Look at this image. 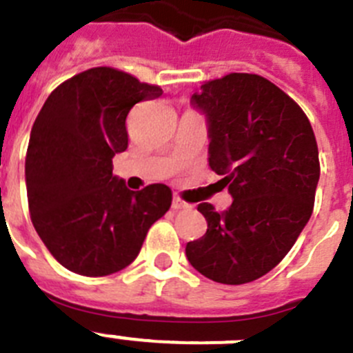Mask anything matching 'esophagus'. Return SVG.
<instances>
[{
    "label": "esophagus",
    "mask_w": 353,
    "mask_h": 353,
    "mask_svg": "<svg viewBox=\"0 0 353 353\" xmlns=\"http://www.w3.org/2000/svg\"><path fill=\"white\" fill-rule=\"evenodd\" d=\"M172 208L174 210H188V208H191V205L181 200L179 196H174L172 198Z\"/></svg>",
    "instance_id": "esophagus-1"
}]
</instances>
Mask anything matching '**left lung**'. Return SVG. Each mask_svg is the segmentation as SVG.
Returning a JSON list of instances; mask_svg holds the SVG:
<instances>
[{"label": "left lung", "instance_id": "1", "mask_svg": "<svg viewBox=\"0 0 353 353\" xmlns=\"http://www.w3.org/2000/svg\"><path fill=\"white\" fill-rule=\"evenodd\" d=\"M207 119L208 165L232 196L219 214L198 205L207 232L186 245L190 263L222 285L274 269L309 222L319 183L316 136L302 108L255 74L205 82L191 97Z\"/></svg>", "mask_w": 353, "mask_h": 353}]
</instances>
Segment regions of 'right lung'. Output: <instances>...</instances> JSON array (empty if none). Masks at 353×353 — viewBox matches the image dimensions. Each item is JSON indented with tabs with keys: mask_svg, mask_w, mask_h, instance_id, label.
Listing matches in <instances>:
<instances>
[{
	"mask_svg": "<svg viewBox=\"0 0 353 353\" xmlns=\"http://www.w3.org/2000/svg\"><path fill=\"white\" fill-rule=\"evenodd\" d=\"M162 93L125 72L97 67L44 101L27 148V198L37 234L68 271L90 278L122 271L169 210V186L131 191L112 174V159L128 148L129 110Z\"/></svg>",
	"mask_w": 353,
	"mask_h": 353,
	"instance_id": "obj_1",
	"label": "right lung"
}]
</instances>
